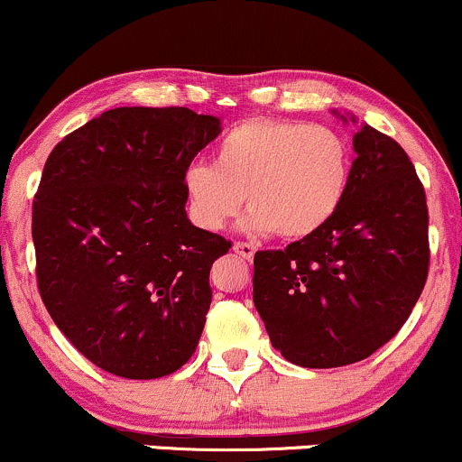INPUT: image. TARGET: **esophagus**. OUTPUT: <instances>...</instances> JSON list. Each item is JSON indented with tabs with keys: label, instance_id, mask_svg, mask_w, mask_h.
<instances>
[{
	"label": "esophagus",
	"instance_id": "1",
	"mask_svg": "<svg viewBox=\"0 0 462 462\" xmlns=\"http://www.w3.org/2000/svg\"><path fill=\"white\" fill-rule=\"evenodd\" d=\"M233 251H236L237 255H240V257H245V259H253V255H255L257 248L253 246L251 242H236V245H233Z\"/></svg>",
	"mask_w": 462,
	"mask_h": 462
}]
</instances>
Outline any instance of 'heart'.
<instances>
[{"label":"heart","mask_w":462,"mask_h":462,"mask_svg":"<svg viewBox=\"0 0 462 462\" xmlns=\"http://www.w3.org/2000/svg\"><path fill=\"white\" fill-rule=\"evenodd\" d=\"M349 174V143L334 128L255 117L217 142L214 165H191L185 189L203 229H222L240 214L246 194L248 229L299 240L338 211Z\"/></svg>","instance_id":"b5f03b06"}]
</instances>
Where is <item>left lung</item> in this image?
Listing matches in <instances>:
<instances>
[{
	"label": "left lung",
	"mask_w": 462,
	"mask_h": 462,
	"mask_svg": "<svg viewBox=\"0 0 462 462\" xmlns=\"http://www.w3.org/2000/svg\"><path fill=\"white\" fill-rule=\"evenodd\" d=\"M338 211L253 259V300L292 365L331 369L375 354L402 329L430 271L426 189L393 137L365 124Z\"/></svg>",
	"instance_id": "8db88e82"
}]
</instances>
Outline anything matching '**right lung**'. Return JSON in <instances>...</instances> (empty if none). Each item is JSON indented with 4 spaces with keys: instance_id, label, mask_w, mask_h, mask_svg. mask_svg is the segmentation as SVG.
<instances>
[{
    "instance_id": "1",
    "label": "right lung",
    "mask_w": 462,
    "mask_h": 462,
    "mask_svg": "<svg viewBox=\"0 0 462 462\" xmlns=\"http://www.w3.org/2000/svg\"><path fill=\"white\" fill-rule=\"evenodd\" d=\"M220 119L185 106H122L65 134L32 203L36 286L87 360L128 380L179 371L231 242L188 220L185 172Z\"/></svg>"
}]
</instances>
